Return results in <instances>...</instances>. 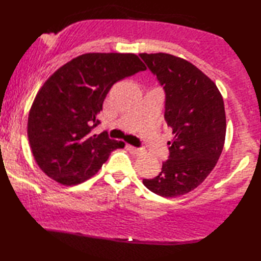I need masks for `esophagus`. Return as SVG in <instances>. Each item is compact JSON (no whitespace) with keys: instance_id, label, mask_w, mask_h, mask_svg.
<instances>
[{"instance_id":"obj_1","label":"esophagus","mask_w":261,"mask_h":261,"mask_svg":"<svg viewBox=\"0 0 261 261\" xmlns=\"http://www.w3.org/2000/svg\"><path fill=\"white\" fill-rule=\"evenodd\" d=\"M127 150L129 151L130 153L136 154V156H139V154H142L143 150L140 149V148H136L134 145H130V144H127Z\"/></svg>"}]
</instances>
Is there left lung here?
Listing matches in <instances>:
<instances>
[{"instance_id":"8db88e82","label":"left lung","mask_w":261,"mask_h":261,"mask_svg":"<svg viewBox=\"0 0 261 261\" xmlns=\"http://www.w3.org/2000/svg\"><path fill=\"white\" fill-rule=\"evenodd\" d=\"M165 93V119L174 134L168 159L147 188L163 197L194 190L216 166L226 136L225 105L214 82L193 64L168 54H140Z\"/></svg>"}]
</instances>
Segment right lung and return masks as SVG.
Here are the masks:
<instances>
[{
	"label": "right lung",
	"instance_id": "obj_1",
	"mask_svg": "<svg viewBox=\"0 0 261 261\" xmlns=\"http://www.w3.org/2000/svg\"><path fill=\"white\" fill-rule=\"evenodd\" d=\"M145 66L134 54H85L45 81L32 104L27 123L35 162L49 177L65 186L95 175L110 153L125 147L108 132L94 128L109 90Z\"/></svg>",
	"mask_w": 261,
	"mask_h": 261
}]
</instances>
